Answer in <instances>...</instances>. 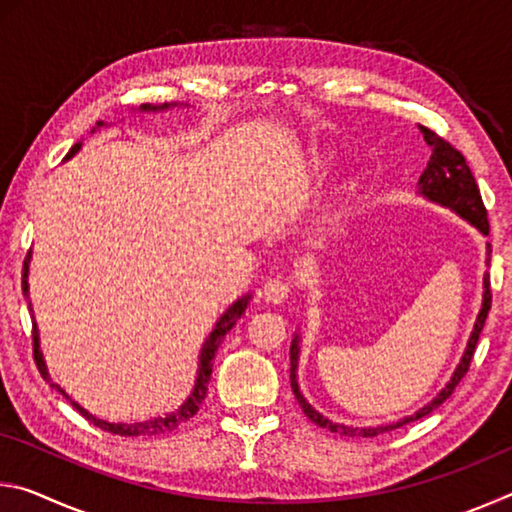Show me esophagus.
Wrapping results in <instances>:
<instances>
[{"mask_svg": "<svg viewBox=\"0 0 512 512\" xmlns=\"http://www.w3.org/2000/svg\"><path fill=\"white\" fill-rule=\"evenodd\" d=\"M291 293V284L287 280H280V277H273V280H266L264 282V289H262V296L266 302H271V305H280L289 298Z\"/></svg>", "mask_w": 512, "mask_h": 512, "instance_id": "1", "label": "esophagus"}]
</instances>
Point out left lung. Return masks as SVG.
Listing matches in <instances>:
<instances>
[{
  "label": "left lung",
  "instance_id": "8db88e82",
  "mask_svg": "<svg viewBox=\"0 0 512 512\" xmlns=\"http://www.w3.org/2000/svg\"><path fill=\"white\" fill-rule=\"evenodd\" d=\"M420 131L424 135V142L431 146V158L427 162V169L422 171V176L418 180V192L424 198H429V201L443 205V207H449V210H454L458 216H463L465 221H470L474 228H479V232H483V235H488V232H490L488 212H485L479 185H476V180L472 176L470 167H467L463 153L456 151L452 144L445 142L443 137L436 135L433 131H429V128L420 126ZM490 253H492V250H490V244H488V255ZM485 262L490 264V259H485ZM490 305H492L490 275L485 273L483 275L481 311H479V316H476V323H474V329L470 334V341H467V348L463 352L461 363H458L456 370H454L452 379H449L443 391L433 397L429 404H424L420 411H415L413 415H406V418L397 420L393 424H381V427H348V424L332 422V420H327L325 415H320L314 409V406H311L305 400V397H302L300 386H298V359H300V336L298 334H296V339L291 341V391H293V395H296L300 409L305 411L307 418L314 424H318V427H323V429L332 431V433H341V436L372 438V436H379V433L400 429V427H404V424L415 422V420L424 418V415H429L433 409H438V406L454 393L458 381H461L465 377V372L470 370V361L474 357L476 343H479V334H481V329L485 325V318H488Z\"/></svg>",
  "mask_w": 512,
  "mask_h": 512
}]
</instances>
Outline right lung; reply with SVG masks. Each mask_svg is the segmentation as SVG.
I'll use <instances>...</instances> for the list:
<instances>
[{"label": "right lung", "instance_id": "1", "mask_svg": "<svg viewBox=\"0 0 512 512\" xmlns=\"http://www.w3.org/2000/svg\"><path fill=\"white\" fill-rule=\"evenodd\" d=\"M171 106H176V103H162V106H151V103H142L140 110L155 112V110H167ZM99 126H103V121H99L97 128ZM97 128H92V133L97 131ZM79 149H81V142L74 144L72 149H69V153L65 155V160H69V158H72V155L79 153ZM29 262H31V250L27 253V259H24V268H22V291H24V296H27V298H29ZM248 300H250V293H248V296H241L237 302H232V305L228 307V311H225V314L219 320H216L212 334L207 336L205 343H203V348H201V359H198V372H196L194 391H192V395L187 397L185 404L180 406L178 411L162 415V418L144 420V422H106V420H99L97 415H92V413L85 411L81 404L72 402V397H69L58 384H51V388H56L60 395H65L67 400L72 402L74 409L79 411L83 418H88L94 424V427H99V429L108 431V433H117V436L149 438V436H160V433H169L173 429H178L180 424L187 422L189 418H194L196 411H198V406H201V402L205 400L207 384H210V375H212V361L216 357V352H219V348H221L225 334H228L230 329L237 325V320L246 311ZM33 359H36V366L40 370L42 379L51 381L49 379V372H47V366H45V359H42V352H40V336H38V325L36 323H33Z\"/></svg>", "mask_w": 512, "mask_h": 512}]
</instances>
